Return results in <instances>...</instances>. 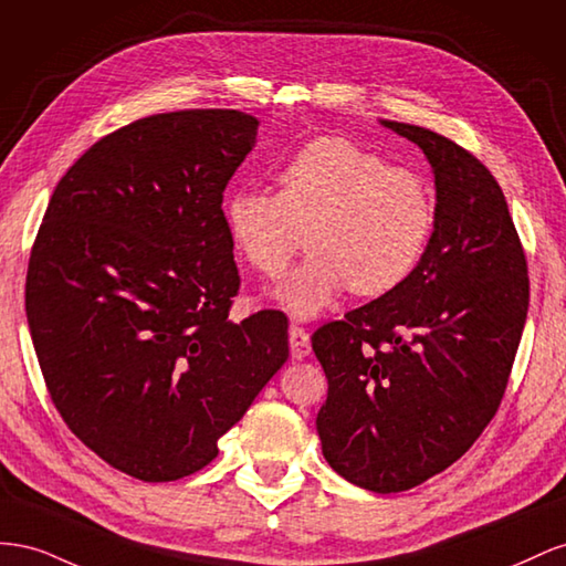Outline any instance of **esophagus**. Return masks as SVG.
<instances>
[{"mask_svg":"<svg viewBox=\"0 0 566 566\" xmlns=\"http://www.w3.org/2000/svg\"><path fill=\"white\" fill-rule=\"evenodd\" d=\"M289 346H292V355L296 360L305 358L311 353V334L301 325L289 327Z\"/></svg>","mask_w":566,"mask_h":566,"instance_id":"1","label":"esophagus"}]
</instances>
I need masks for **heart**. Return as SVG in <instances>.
Masks as SVG:
<instances>
[{
	"label": "heart",
	"instance_id": "b5f03b06",
	"mask_svg": "<svg viewBox=\"0 0 566 566\" xmlns=\"http://www.w3.org/2000/svg\"><path fill=\"white\" fill-rule=\"evenodd\" d=\"M277 185L232 189L222 218L237 255L265 277H280L308 232L313 253L277 292L294 315L322 313L346 286L355 296L389 294L422 263L436 197L419 170L325 135L284 160Z\"/></svg>",
	"mask_w": 566,
	"mask_h": 566
}]
</instances>
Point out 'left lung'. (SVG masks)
Segmentation results:
<instances>
[{
  "instance_id": "left-lung-1",
  "label": "left lung",
  "mask_w": 566,
  "mask_h": 566,
  "mask_svg": "<svg viewBox=\"0 0 566 566\" xmlns=\"http://www.w3.org/2000/svg\"><path fill=\"white\" fill-rule=\"evenodd\" d=\"M384 125L429 158L436 230L408 282L313 334L327 377L315 424L336 474L398 493L460 460L495 417L528 268L503 189L474 154L427 127Z\"/></svg>"
}]
</instances>
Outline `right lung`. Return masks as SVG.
Returning <instances> with one entry per match:
<instances>
[{"label":"right lung","instance_id":"add662e5","mask_svg":"<svg viewBox=\"0 0 566 566\" xmlns=\"http://www.w3.org/2000/svg\"><path fill=\"white\" fill-rule=\"evenodd\" d=\"M255 133L237 108L118 127L61 177L30 249L25 313L54 408L139 481L216 460L289 358L282 311L228 319L241 277L222 191Z\"/></svg>","mask_w":566,"mask_h":566}]
</instances>
